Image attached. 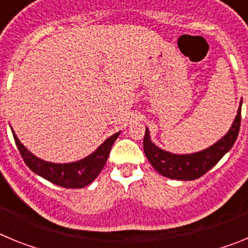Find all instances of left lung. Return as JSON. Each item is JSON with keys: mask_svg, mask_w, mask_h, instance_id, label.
Listing matches in <instances>:
<instances>
[{"mask_svg": "<svg viewBox=\"0 0 248 248\" xmlns=\"http://www.w3.org/2000/svg\"><path fill=\"white\" fill-rule=\"evenodd\" d=\"M241 107H242V100L240 102V107L231 128L226 134L209 148L192 154H174L159 148L151 141L150 131L146 128L143 145L149 163L160 175L169 179L184 181L199 179L209 171L210 169L214 168L235 144L240 131Z\"/></svg>", "mask_w": 248, "mask_h": 248, "instance_id": "left-lung-1", "label": "left lung"}]
</instances>
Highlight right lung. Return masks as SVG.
Masks as SVG:
<instances>
[{
    "label": "right lung",
    "mask_w": 248,
    "mask_h": 248,
    "mask_svg": "<svg viewBox=\"0 0 248 248\" xmlns=\"http://www.w3.org/2000/svg\"><path fill=\"white\" fill-rule=\"evenodd\" d=\"M11 130H12L16 145L25 160L26 165L46 180L50 181L54 185L65 187V189H82L84 186L89 185L103 170L107 160H108L111 146L120 134V131H118L109 137L88 156L83 157L78 161H73V163L58 164L46 161V160L39 159L38 156L32 154L19 141L12 128Z\"/></svg>",
    "instance_id": "1"
}]
</instances>
